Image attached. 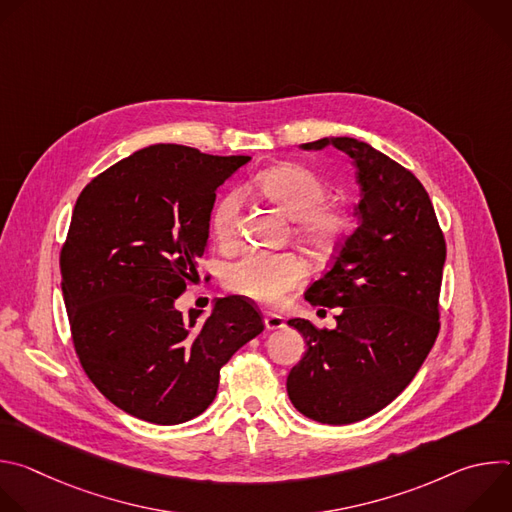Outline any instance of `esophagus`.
I'll return each instance as SVG.
<instances>
[{"label": "esophagus", "instance_id": "1", "mask_svg": "<svg viewBox=\"0 0 512 512\" xmlns=\"http://www.w3.org/2000/svg\"><path fill=\"white\" fill-rule=\"evenodd\" d=\"M263 322H265V328H267V330H281V328L285 326L283 318H281L279 314H273V312H267V314L263 316Z\"/></svg>", "mask_w": 512, "mask_h": 512}]
</instances>
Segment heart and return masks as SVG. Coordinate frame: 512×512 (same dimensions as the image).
Instances as JSON below:
<instances>
[{
	"instance_id": "1",
	"label": "heart",
	"mask_w": 512,
	"mask_h": 512,
	"mask_svg": "<svg viewBox=\"0 0 512 512\" xmlns=\"http://www.w3.org/2000/svg\"><path fill=\"white\" fill-rule=\"evenodd\" d=\"M257 190L287 218L296 221L298 237L316 253H332L348 235V214L328 204V186L312 170L281 164L261 172ZM241 214V194L231 192L214 206L212 235L218 243L235 241ZM306 277V265L291 253L251 251L229 265L227 283L237 294L259 304H277L285 291L298 287Z\"/></svg>"
}]
</instances>
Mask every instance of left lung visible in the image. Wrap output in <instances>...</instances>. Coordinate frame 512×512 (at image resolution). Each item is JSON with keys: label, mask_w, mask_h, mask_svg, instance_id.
<instances>
[{"label": "left lung", "mask_w": 512, "mask_h": 512, "mask_svg": "<svg viewBox=\"0 0 512 512\" xmlns=\"http://www.w3.org/2000/svg\"><path fill=\"white\" fill-rule=\"evenodd\" d=\"M350 156L360 186L358 227L306 300L340 308L334 330L310 320L287 324L306 340L287 375L294 407L320 423L346 425L387 407L417 375L440 332L446 241L421 182L373 145L354 137L302 143Z\"/></svg>", "instance_id": "left-lung-1"}]
</instances>
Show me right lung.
Returning <instances> with one entry per match:
<instances>
[{
  "label": "right lung",
  "mask_w": 512,
  "mask_h": 512,
  "mask_svg": "<svg viewBox=\"0 0 512 512\" xmlns=\"http://www.w3.org/2000/svg\"><path fill=\"white\" fill-rule=\"evenodd\" d=\"M249 156L158 143L81 192L60 253L72 342L95 387L125 413L176 425L214 401L223 364L263 332L253 302L216 300L182 316L208 245L216 190Z\"/></svg>",
  "instance_id": "1"
}]
</instances>
